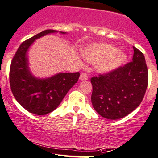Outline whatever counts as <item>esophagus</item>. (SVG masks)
Returning a JSON list of instances; mask_svg holds the SVG:
<instances>
[{
  "label": "esophagus",
  "instance_id": "34e87169",
  "mask_svg": "<svg viewBox=\"0 0 158 158\" xmlns=\"http://www.w3.org/2000/svg\"><path fill=\"white\" fill-rule=\"evenodd\" d=\"M88 79V75L86 73H82L80 76V80L81 81H87Z\"/></svg>",
  "mask_w": 158,
  "mask_h": 158
}]
</instances>
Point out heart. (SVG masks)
Here are the masks:
<instances>
[{"label":"heart","instance_id":"1","mask_svg":"<svg viewBox=\"0 0 158 158\" xmlns=\"http://www.w3.org/2000/svg\"><path fill=\"white\" fill-rule=\"evenodd\" d=\"M85 59L91 64H97V69L101 74L114 71L124 63L126 55L111 45L100 43L90 45L83 52Z\"/></svg>","mask_w":158,"mask_h":158}]
</instances>
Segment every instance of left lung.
<instances>
[{"label":"left lung","instance_id":"obj_1","mask_svg":"<svg viewBox=\"0 0 158 158\" xmlns=\"http://www.w3.org/2000/svg\"><path fill=\"white\" fill-rule=\"evenodd\" d=\"M132 61L109 74L91 77V102L103 118L115 120L135 110L142 101L148 84L144 55L133 47Z\"/></svg>","mask_w":158,"mask_h":158}]
</instances>
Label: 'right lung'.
<instances>
[{
  "instance_id": "right-lung-1",
  "label": "right lung",
  "mask_w": 158,
  "mask_h": 158,
  "mask_svg": "<svg viewBox=\"0 0 158 158\" xmlns=\"http://www.w3.org/2000/svg\"><path fill=\"white\" fill-rule=\"evenodd\" d=\"M53 32L57 31L44 30L24 41L14 55L10 68V85L14 97L25 110L35 115H46L54 111L80 77L79 72L59 73L40 79L30 73L27 58L29 48L35 40Z\"/></svg>"
}]
</instances>
